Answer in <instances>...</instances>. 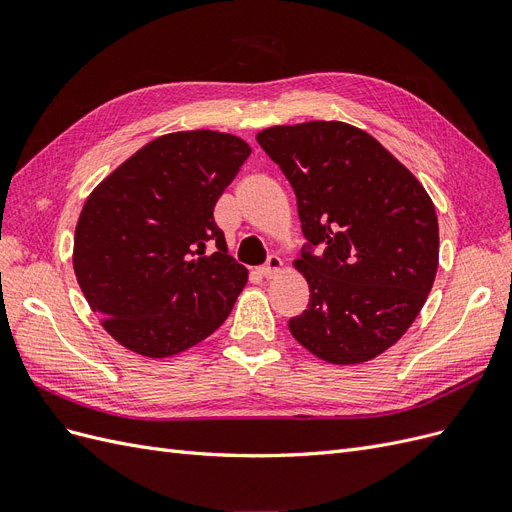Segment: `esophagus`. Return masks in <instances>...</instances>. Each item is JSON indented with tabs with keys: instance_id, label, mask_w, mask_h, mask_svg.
Wrapping results in <instances>:
<instances>
[{
	"instance_id": "1",
	"label": "esophagus",
	"mask_w": 512,
	"mask_h": 512,
	"mask_svg": "<svg viewBox=\"0 0 512 512\" xmlns=\"http://www.w3.org/2000/svg\"><path fill=\"white\" fill-rule=\"evenodd\" d=\"M282 267H284L282 258H277V256H269L267 265H265V267H260V269H258V273H260L262 277H273V275H277V273L282 271Z\"/></svg>"
}]
</instances>
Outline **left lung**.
<instances>
[{"label":"left lung","instance_id":"left-lung-1","mask_svg":"<svg viewBox=\"0 0 512 512\" xmlns=\"http://www.w3.org/2000/svg\"><path fill=\"white\" fill-rule=\"evenodd\" d=\"M256 141L297 194L307 239L292 265L307 280L309 305L290 318L292 337L333 365L376 359L410 329L436 280L440 230L427 190L344 121L273 126Z\"/></svg>","mask_w":512,"mask_h":512}]
</instances>
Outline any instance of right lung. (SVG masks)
Returning a JSON list of instances; mask_svg holds the SVG:
<instances>
[{"mask_svg":"<svg viewBox=\"0 0 512 512\" xmlns=\"http://www.w3.org/2000/svg\"><path fill=\"white\" fill-rule=\"evenodd\" d=\"M250 153L235 134L170 132L87 196L74 230V275L117 344L166 359L222 327L247 269L226 254L213 207Z\"/></svg>","mask_w":512,"mask_h":512,"instance_id":"obj_1","label":"right lung"}]
</instances>
